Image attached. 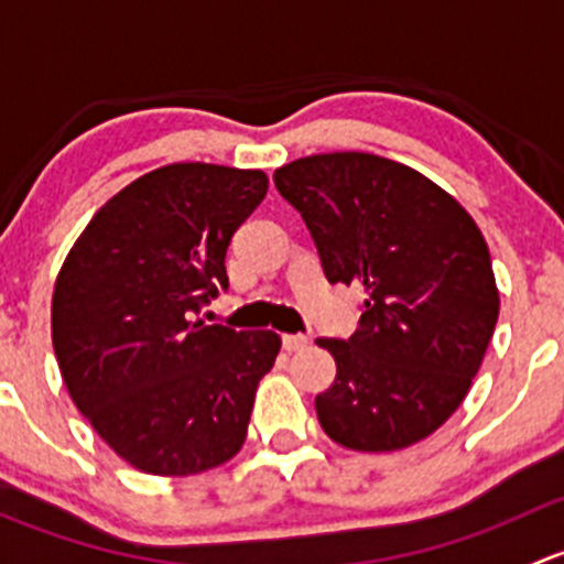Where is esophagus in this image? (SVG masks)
<instances>
[{
	"instance_id": "34e87169",
	"label": "esophagus",
	"mask_w": 564,
	"mask_h": 564,
	"mask_svg": "<svg viewBox=\"0 0 564 564\" xmlns=\"http://www.w3.org/2000/svg\"><path fill=\"white\" fill-rule=\"evenodd\" d=\"M310 345V336H304V334H284L282 336V347L288 352H299V350H304V347Z\"/></svg>"
}]
</instances>
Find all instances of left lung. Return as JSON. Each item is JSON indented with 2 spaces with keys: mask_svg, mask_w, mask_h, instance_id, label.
<instances>
[{
  "mask_svg": "<svg viewBox=\"0 0 564 564\" xmlns=\"http://www.w3.org/2000/svg\"><path fill=\"white\" fill-rule=\"evenodd\" d=\"M328 282L364 290L350 339H317L336 380L315 410L334 443L364 454L408 448L467 397L499 315L489 247L443 187L367 152L312 154L276 167Z\"/></svg>",
  "mask_w": 564,
  "mask_h": 564,
  "instance_id": "left-lung-1",
  "label": "left lung"
}]
</instances>
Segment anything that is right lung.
I'll list each match as a JSON object with an SVG mask.
<instances>
[{"instance_id": "obj_1", "label": "right lung", "mask_w": 564, "mask_h": 564, "mask_svg": "<svg viewBox=\"0 0 564 564\" xmlns=\"http://www.w3.org/2000/svg\"><path fill=\"white\" fill-rule=\"evenodd\" d=\"M263 171L173 162L91 217L56 276L51 336L75 408L127 464L197 475L241 451L282 339L197 321L228 290L225 252Z\"/></svg>"}]
</instances>
